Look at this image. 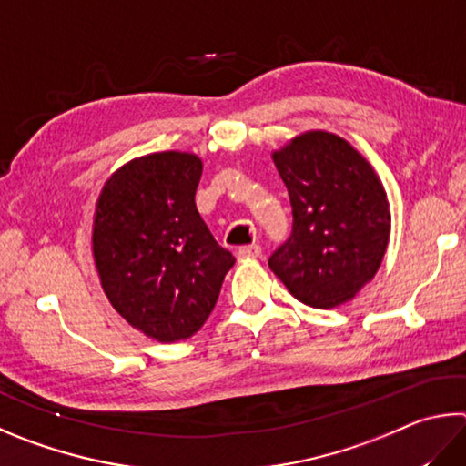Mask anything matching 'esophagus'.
Returning <instances> with one entry per match:
<instances>
[{
    "label": "esophagus",
    "instance_id": "esophagus-1",
    "mask_svg": "<svg viewBox=\"0 0 466 466\" xmlns=\"http://www.w3.org/2000/svg\"><path fill=\"white\" fill-rule=\"evenodd\" d=\"M262 255V250L258 244H250V247H240L236 250V258L238 260H250V258H258Z\"/></svg>",
    "mask_w": 466,
    "mask_h": 466
}]
</instances>
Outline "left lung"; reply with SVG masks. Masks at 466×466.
Here are the masks:
<instances>
[{"instance_id": "1", "label": "left lung", "mask_w": 466, "mask_h": 466, "mask_svg": "<svg viewBox=\"0 0 466 466\" xmlns=\"http://www.w3.org/2000/svg\"><path fill=\"white\" fill-rule=\"evenodd\" d=\"M289 191L293 234L268 258L295 299L338 308L373 281L391 236L387 191L349 140L308 130L273 150Z\"/></svg>"}]
</instances>
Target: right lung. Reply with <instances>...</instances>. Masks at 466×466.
<instances>
[{"instance_id": "add662e5", "label": "right lung", "mask_w": 466, "mask_h": 466, "mask_svg": "<svg viewBox=\"0 0 466 466\" xmlns=\"http://www.w3.org/2000/svg\"><path fill=\"white\" fill-rule=\"evenodd\" d=\"M201 171L193 152L137 157L109 175L93 211L101 289L117 314L157 342L196 334L234 265L196 208Z\"/></svg>"}]
</instances>
